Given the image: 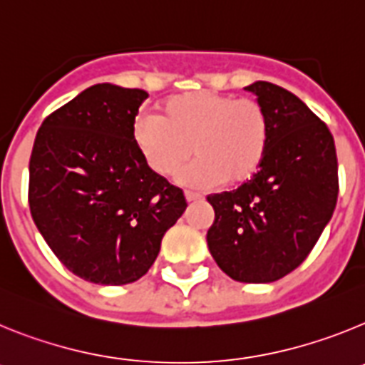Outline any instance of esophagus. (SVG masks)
<instances>
[{
    "label": "esophagus",
    "instance_id": "34e87169",
    "mask_svg": "<svg viewBox=\"0 0 365 365\" xmlns=\"http://www.w3.org/2000/svg\"><path fill=\"white\" fill-rule=\"evenodd\" d=\"M185 197H186V201H188V202H195V201H201L202 195H201V193L186 192V193H185Z\"/></svg>",
    "mask_w": 365,
    "mask_h": 365
}]
</instances>
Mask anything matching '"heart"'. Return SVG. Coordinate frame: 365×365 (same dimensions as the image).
<instances>
[{
	"mask_svg": "<svg viewBox=\"0 0 365 365\" xmlns=\"http://www.w3.org/2000/svg\"><path fill=\"white\" fill-rule=\"evenodd\" d=\"M270 140L267 111L252 98L214 91L173 96L163 115H140L133 143L144 163L160 177H172L197 157L179 180L193 188L241 185L259 172Z\"/></svg>",
	"mask_w": 365,
	"mask_h": 365,
	"instance_id": "obj_1",
	"label": "heart"
}]
</instances>
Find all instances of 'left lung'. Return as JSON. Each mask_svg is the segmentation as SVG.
Segmentation results:
<instances>
[{
	"label": "left lung",
	"instance_id": "8db88e82",
	"mask_svg": "<svg viewBox=\"0 0 365 365\" xmlns=\"http://www.w3.org/2000/svg\"><path fill=\"white\" fill-rule=\"evenodd\" d=\"M270 122L259 172L237 190L208 195L212 257L241 283H270L309 256L338 197V163L327 125L291 91L270 82L245 87Z\"/></svg>",
	"mask_w": 365,
	"mask_h": 365
}]
</instances>
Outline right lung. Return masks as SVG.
<instances>
[{
  "label": "right lung",
  "instance_id": "obj_1",
  "mask_svg": "<svg viewBox=\"0 0 365 365\" xmlns=\"http://www.w3.org/2000/svg\"><path fill=\"white\" fill-rule=\"evenodd\" d=\"M143 89L96 83L51 113L29 163V206L63 265L96 285L133 283L186 210L182 190L133 143Z\"/></svg>",
  "mask_w": 365,
  "mask_h": 365
}]
</instances>
